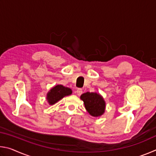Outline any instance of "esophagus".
<instances>
[{"label": "esophagus", "mask_w": 156, "mask_h": 156, "mask_svg": "<svg viewBox=\"0 0 156 156\" xmlns=\"http://www.w3.org/2000/svg\"><path fill=\"white\" fill-rule=\"evenodd\" d=\"M76 94L78 95V96H80V95L83 94V89H78L77 90H76Z\"/></svg>", "instance_id": "esophagus-1"}]
</instances>
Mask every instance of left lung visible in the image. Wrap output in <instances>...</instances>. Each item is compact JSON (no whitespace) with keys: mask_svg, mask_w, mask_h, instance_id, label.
<instances>
[{"mask_svg":"<svg viewBox=\"0 0 156 156\" xmlns=\"http://www.w3.org/2000/svg\"><path fill=\"white\" fill-rule=\"evenodd\" d=\"M86 110L91 115L98 117L105 113V102L102 96L97 93L87 92L81 95Z\"/></svg>","mask_w":156,"mask_h":156,"instance_id":"left-lung-1","label":"left lung"}]
</instances>
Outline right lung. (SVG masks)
I'll return each mask as SVG.
<instances>
[{"label":"right lung","instance_id":"1","mask_svg":"<svg viewBox=\"0 0 156 156\" xmlns=\"http://www.w3.org/2000/svg\"><path fill=\"white\" fill-rule=\"evenodd\" d=\"M72 93V89L65 87L61 84L55 86L47 94V100L49 105H54L56 102L61 100L65 96L71 95Z\"/></svg>","mask_w":156,"mask_h":156}]
</instances>
